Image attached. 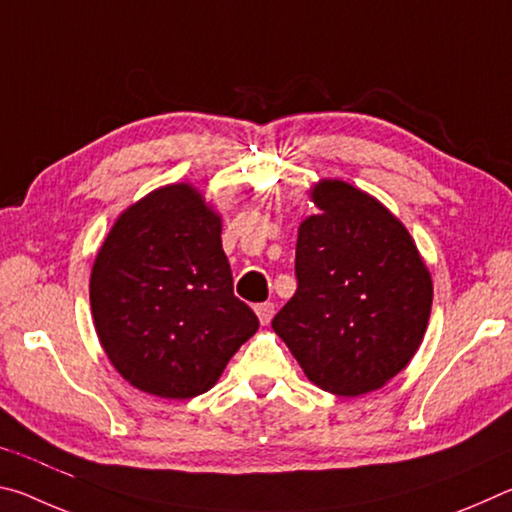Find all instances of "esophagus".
I'll return each instance as SVG.
<instances>
[{
  "label": "esophagus",
  "mask_w": 512,
  "mask_h": 512,
  "mask_svg": "<svg viewBox=\"0 0 512 512\" xmlns=\"http://www.w3.org/2000/svg\"><path fill=\"white\" fill-rule=\"evenodd\" d=\"M255 314L259 318V323L268 325V323H271L273 314H275V305H273V302H262V305H255Z\"/></svg>",
  "instance_id": "obj_1"
}]
</instances>
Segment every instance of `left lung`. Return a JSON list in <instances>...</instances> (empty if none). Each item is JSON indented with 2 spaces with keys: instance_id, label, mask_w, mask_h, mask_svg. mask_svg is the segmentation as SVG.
I'll list each match as a JSON object with an SVG mask.
<instances>
[{
  "instance_id": "obj_1",
  "label": "left lung",
  "mask_w": 512,
  "mask_h": 512,
  "mask_svg": "<svg viewBox=\"0 0 512 512\" xmlns=\"http://www.w3.org/2000/svg\"><path fill=\"white\" fill-rule=\"evenodd\" d=\"M300 225L293 298L273 329L323 391L357 397L393 379L420 348L431 275L404 225L341 180L314 189Z\"/></svg>"
}]
</instances>
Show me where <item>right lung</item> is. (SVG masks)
<instances>
[{
    "instance_id": "obj_1",
    "label": "right lung",
    "mask_w": 512,
    "mask_h": 512,
    "mask_svg": "<svg viewBox=\"0 0 512 512\" xmlns=\"http://www.w3.org/2000/svg\"><path fill=\"white\" fill-rule=\"evenodd\" d=\"M90 305L119 375L167 400L210 391L259 327L232 289L221 219L189 185L119 216L92 268Z\"/></svg>"
}]
</instances>
